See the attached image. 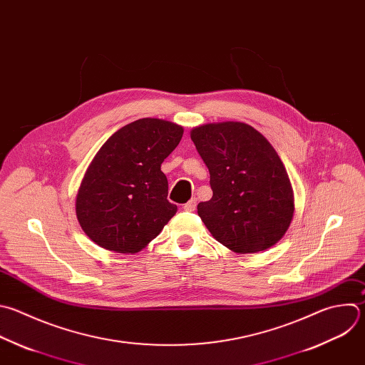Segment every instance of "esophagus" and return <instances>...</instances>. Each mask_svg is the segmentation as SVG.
Instances as JSON below:
<instances>
[{"mask_svg":"<svg viewBox=\"0 0 365 365\" xmlns=\"http://www.w3.org/2000/svg\"><path fill=\"white\" fill-rule=\"evenodd\" d=\"M183 209L187 212H193L196 209V199H190L187 203H185Z\"/></svg>","mask_w":365,"mask_h":365,"instance_id":"34e87169","label":"esophagus"}]
</instances>
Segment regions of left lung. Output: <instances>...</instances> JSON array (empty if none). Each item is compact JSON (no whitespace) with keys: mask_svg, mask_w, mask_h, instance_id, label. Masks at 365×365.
Listing matches in <instances>:
<instances>
[{"mask_svg":"<svg viewBox=\"0 0 365 365\" xmlns=\"http://www.w3.org/2000/svg\"><path fill=\"white\" fill-rule=\"evenodd\" d=\"M190 139L210 173L213 196L197 205V215L212 236L236 254L274 247L295 210L291 180L274 146L240 121L193 128Z\"/></svg>","mask_w":365,"mask_h":365,"instance_id":"obj_1","label":"left lung"}]
</instances>
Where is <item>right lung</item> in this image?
<instances>
[{
	"instance_id": "obj_1",
	"label": "right lung",
	"mask_w": 365,
	"mask_h": 365,
	"mask_svg": "<svg viewBox=\"0 0 365 365\" xmlns=\"http://www.w3.org/2000/svg\"><path fill=\"white\" fill-rule=\"evenodd\" d=\"M183 128L162 118H139L111 135L88 165L76 197L84 233L98 247L136 254L173 217L163 160Z\"/></svg>"
}]
</instances>
